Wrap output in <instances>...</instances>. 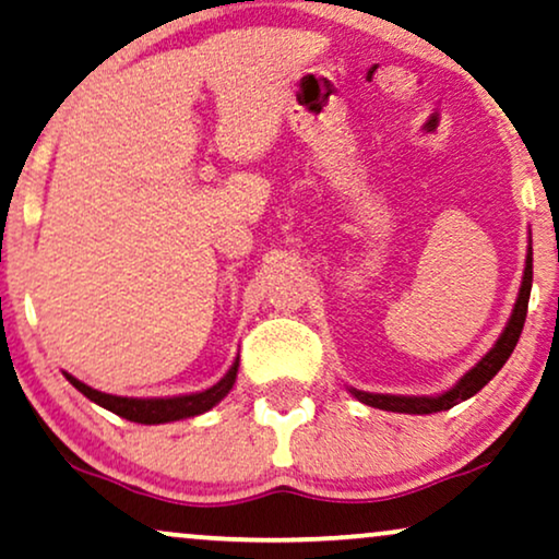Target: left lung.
Wrapping results in <instances>:
<instances>
[{"instance_id": "8db88e82", "label": "left lung", "mask_w": 559, "mask_h": 559, "mask_svg": "<svg viewBox=\"0 0 559 559\" xmlns=\"http://www.w3.org/2000/svg\"><path fill=\"white\" fill-rule=\"evenodd\" d=\"M528 294H532V247H528L526 255V267H524V281H521L519 299H515L513 314L508 320L503 335L498 337V343L492 345V350L479 361L475 369L464 373L462 379L456 381V386H451L449 392L438 394V397H397V394H371V392H358L350 390L353 397H358L364 405L386 409V413H409V415H430L441 413V409H451L459 402L475 397V394L483 390V386L490 381L496 373L503 369V364L511 358V353L519 343L521 330H524L526 322V309H528Z\"/></svg>"}]
</instances>
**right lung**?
<instances>
[{
	"instance_id": "add662e5",
	"label": "right lung",
	"mask_w": 559,
	"mask_h": 559,
	"mask_svg": "<svg viewBox=\"0 0 559 559\" xmlns=\"http://www.w3.org/2000/svg\"><path fill=\"white\" fill-rule=\"evenodd\" d=\"M237 369H239V358L231 364V369L227 371V377L222 381H216L211 390L195 392V394H182V397H154V400H139V397H116V394H105L92 390V386L82 384L80 379H74L72 373H63L69 379V384L76 386L84 397L95 402L110 413L121 415V418L131 420V423H144V426H157V423H173V420H182V418H193V415L206 413L227 397L231 384L237 379Z\"/></svg>"
}]
</instances>
